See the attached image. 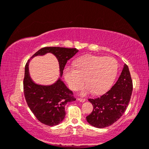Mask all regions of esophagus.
I'll return each instance as SVG.
<instances>
[{"mask_svg":"<svg viewBox=\"0 0 149 149\" xmlns=\"http://www.w3.org/2000/svg\"><path fill=\"white\" fill-rule=\"evenodd\" d=\"M78 100L79 102H84L86 101V99L85 98H79Z\"/></svg>","mask_w":149,"mask_h":149,"instance_id":"obj_1","label":"esophagus"}]
</instances>
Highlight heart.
<instances>
[{"label":"heart","instance_id":"b5f03b06","mask_svg":"<svg viewBox=\"0 0 149 149\" xmlns=\"http://www.w3.org/2000/svg\"><path fill=\"white\" fill-rule=\"evenodd\" d=\"M74 68L67 67L64 77L72 90H77L85 82L86 87L81 90L82 94L92 92L100 95L107 92L116 79L118 63L113 57L87 56L77 59Z\"/></svg>","mask_w":149,"mask_h":149}]
</instances>
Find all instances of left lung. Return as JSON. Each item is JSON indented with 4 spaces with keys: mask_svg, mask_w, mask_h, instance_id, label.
<instances>
[{
    "mask_svg": "<svg viewBox=\"0 0 149 149\" xmlns=\"http://www.w3.org/2000/svg\"><path fill=\"white\" fill-rule=\"evenodd\" d=\"M132 92V81L129 69L124 65L116 83L101 97L88 99L93 110L86 116L88 123L102 128L112 125L123 116L129 104Z\"/></svg>",
    "mask_w": 149,
    "mask_h": 149,
    "instance_id": "left-lung-1",
    "label": "left lung"
}]
</instances>
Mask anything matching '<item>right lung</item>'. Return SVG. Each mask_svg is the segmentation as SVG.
Instances as JSON below:
<instances>
[{
	"label": "right lung",
	"instance_id": "right-lung-1",
	"mask_svg": "<svg viewBox=\"0 0 149 149\" xmlns=\"http://www.w3.org/2000/svg\"><path fill=\"white\" fill-rule=\"evenodd\" d=\"M78 52L76 48L45 47L37 52L31 59L37 55L53 53L59 61L61 77L69 59ZM29 59L25 68L23 79L24 95L26 103L37 119L45 125L53 126L59 124L65 116V106L75 101L73 92L67 88L60 77L50 86L35 84L29 72Z\"/></svg>",
	"mask_w": 149,
	"mask_h": 149
}]
</instances>
